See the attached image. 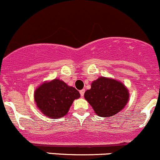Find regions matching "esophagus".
Listing matches in <instances>:
<instances>
[{
    "label": "esophagus",
    "mask_w": 160,
    "mask_h": 160,
    "mask_svg": "<svg viewBox=\"0 0 160 160\" xmlns=\"http://www.w3.org/2000/svg\"><path fill=\"white\" fill-rule=\"evenodd\" d=\"M80 94H81V96H84V94H85V89H82L80 90Z\"/></svg>",
    "instance_id": "esophagus-1"
}]
</instances>
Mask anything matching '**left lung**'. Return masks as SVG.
<instances>
[{
    "label": "left lung",
    "mask_w": 160,
    "mask_h": 160,
    "mask_svg": "<svg viewBox=\"0 0 160 160\" xmlns=\"http://www.w3.org/2000/svg\"><path fill=\"white\" fill-rule=\"evenodd\" d=\"M84 97L98 116L110 117L125 108L129 92L120 81L102 76L92 82L91 88L85 92Z\"/></svg>",
    "instance_id": "left-lung-1"
}]
</instances>
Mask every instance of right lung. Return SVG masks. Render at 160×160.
I'll use <instances>...</instances> for the list:
<instances>
[{"label":"right lung","instance_id":"right-lung-1","mask_svg":"<svg viewBox=\"0 0 160 160\" xmlns=\"http://www.w3.org/2000/svg\"><path fill=\"white\" fill-rule=\"evenodd\" d=\"M78 98L80 93L76 88L58 78L44 82L34 93L37 108L42 114L52 118L65 116L74 100Z\"/></svg>","mask_w":160,"mask_h":160}]
</instances>
